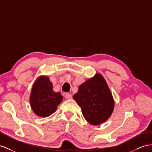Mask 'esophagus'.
Returning <instances> with one entry per match:
<instances>
[{
	"mask_svg": "<svg viewBox=\"0 0 152 152\" xmlns=\"http://www.w3.org/2000/svg\"><path fill=\"white\" fill-rule=\"evenodd\" d=\"M65 98H66V99H71V98H72V94H69V93H67V94H65Z\"/></svg>",
	"mask_w": 152,
	"mask_h": 152,
	"instance_id": "34e87169",
	"label": "esophagus"
}]
</instances>
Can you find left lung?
Wrapping results in <instances>:
<instances>
[{"label":"left lung","mask_w":152,"mask_h":152,"mask_svg":"<svg viewBox=\"0 0 152 152\" xmlns=\"http://www.w3.org/2000/svg\"><path fill=\"white\" fill-rule=\"evenodd\" d=\"M73 98L81 108L85 120L98 125L110 118L114 108V100L105 80L99 73L80 85Z\"/></svg>","instance_id":"left-lung-1"}]
</instances>
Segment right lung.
I'll return each mask as SVG.
<instances>
[{
    "mask_svg": "<svg viewBox=\"0 0 152 152\" xmlns=\"http://www.w3.org/2000/svg\"><path fill=\"white\" fill-rule=\"evenodd\" d=\"M53 88L48 76H39L34 83L29 102L34 113L38 116L45 118L50 115L63 99L60 93L54 92Z\"/></svg>",
    "mask_w": 152,
    "mask_h": 152,
    "instance_id": "1",
    "label": "right lung"
}]
</instances>
